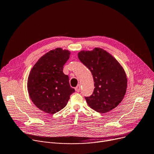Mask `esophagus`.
Here are the masks:
<instances>
[{
	"instance_id": "34e87169",
	"label": "esophagus",
	"mask_w": 154,
	"mask_h": 154,
	"mask_svg": "<svg viewBox=\"0 0 154 154\" xmlns=\"http://www.w3.org/2000/svg\"><path fill=\"white\" fill-rule=\"evenodd\" d=\"M75 89L77 92H79L80 90H81V85H79V84L77 85V86L75 88Z\"/></svg>"
}]
</instances>
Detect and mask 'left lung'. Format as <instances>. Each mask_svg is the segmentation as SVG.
Masks as SVG:
<instances>
[{
    "label": "left lung",
    "instance_id": "1",
    "mask_svg": "<svg viewBox=\"0 0 154 154\" xmlns=\"http://www.w3.org/2000/svg\"><path fill=\"white\" fill-rule=\"evenodd\" d=\"M79 59L92 73L95 88L85 97L89 106L97 112H108L121 103L127 88V78L122 66L109 53L101 48L81 51Z\"/></svg>",
    "mask_w": 154,
    "mask_h": 154
}]
</instances>
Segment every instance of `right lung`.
<instances>
[{"label":"right lung","instance_id":"1","mask_svg":"<svg viewBox=\"0 0 154 154\" xmlns=\"http://www.w3.org/2000/svg\"><path fill=\"white\" fill-rule=\"evenodd\" d=\"M70 54L69 51L60 48L50 51L38 60L29 75L31 99L37 108L49 114L62 109L75 92L70 85L69 76L63 72Z\"/></svg>","mask_w":154,"mask_h":154}]
</instances>
